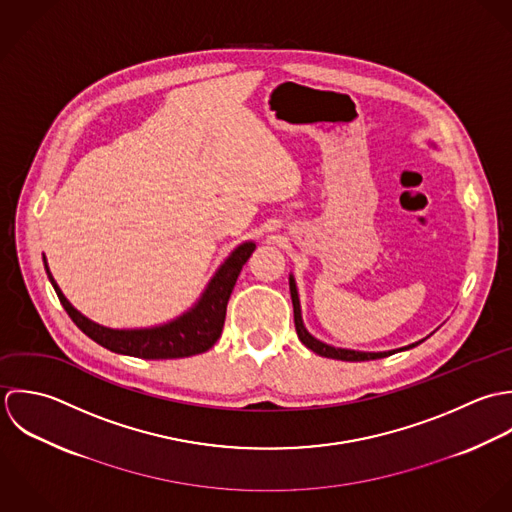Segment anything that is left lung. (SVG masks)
I'll return each instance as SVG.
<instances>
[{
	"instance_id": "8db88e82",
	"label": "left lung",
	"mask_w": 512,
	"mask_h": 512,
	"mask_svg": "<svg viewBox=\"0 0 512 512\" xmlns=\"http://www.w3.org/2000/svg\"><path fill=\"white\" fill-rule=\"evenodd\" d=\"M435 146V144H431ZM289 287H291V299H293V312H295V328H297V334H299V340L307 346L308 350H312L314 354L318 356H324V358H332V360H344V362H362V360H378V358H386V356H392L396 352H402V350H409V348H415L417 344H421L423 340H427L429 336L408 344L404 348H396V350H384V352H362V350H350V348H338V346H332V344H326L318 338H314L305 326L303 322V312H301V301H299V291H297V283H295V277L289 275Z\"/></svg>"
}]
</instances>
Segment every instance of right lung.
Instances as JSON below:
<instances>
[{"label":"right lung","instance_id":"add662e5","mask_svg":"<svg viewBox=\"0 0 512 512\" xmlns=\"http://www.w3.org/2000/svg\"><path fill=\"white\" fill-rule=\"evenodd\" d=\"M255 251V241H243L237 245L227 259L217 267L209 283L205 285L200 299L182 312L180 316L146 328H108L73 307L57 281L53 279L47 259L43 255L47 277L73 322L97 344L110 352L144 358V360H168V358H188L207 352L217 338L221 336L227 301L235 287V281L241 273V267L247 263Z\"/></svg>","mask_w":512,"mask_h":512}]
</instances>
